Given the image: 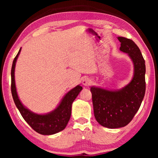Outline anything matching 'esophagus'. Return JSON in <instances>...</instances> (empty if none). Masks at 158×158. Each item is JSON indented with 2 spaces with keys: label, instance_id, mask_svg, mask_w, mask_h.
Returning <instances> with one entry per match:
<instances>
[{
  "label": "esophagus",
  "instance_id": "obj_1",
  "mask_svg": "<svg viewBox=\"0 0 158 158\" xmlns=\"http://www.w3.org/2000/svg\"><path fill=\"white\" fill-rule=\"evenodd\" d=\"M91 80H90L89 78H88V77H85L84 79H83L82 81V84L84 85V86H89L90 84H91Z\"/></svg>",
  "mask_w": 158,
  "mask_h": 158
}]
</instances>
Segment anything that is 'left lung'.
<instances>
[{
  "mask_svg": "<svg viewBox=\"0 0 158 158\" xmlns=\"http://www.w3.org/2000/svg\"><path fill=\"white\" fill-rule=\"evenodd\" d=\"M120 51L127 53L134 65L131 81L118 90L91 86L93 111L96 121L103 127L114 129L125 127L139 109L145 95L146 65L139 48L132 40L118 37Z\"/></svg>",
  "mask_w": 158,
  "mask_h": 158,
  "instance_id": "8db88e82",
  "label": "left lung"
}]
</instances>
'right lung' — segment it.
Returning <instances> with one entry per match:
<instances>
[{"label":"right lung","mask_w":158,"mask_h":158,"mask_svg":"<svg viewBox=\"0 0 158 158\" xmlns=\"http://www.w3.org/2000/svg\"><path fill=\"white\" fill-rule=\"evenodd\" d=\"M19 51L12 63L11 69V91L13 100L23 119L37 133L43 135H52L64 130L71 116L72 105L82 90L80 85H77L65 95L54 110L45 114H37L29 110L21 103L15 85V71L16 62L21 52Z\"/></svg>","instance_id":"add662e5"}]
</instances>
